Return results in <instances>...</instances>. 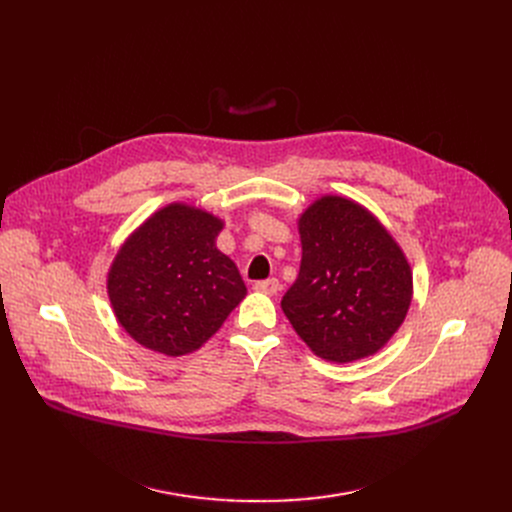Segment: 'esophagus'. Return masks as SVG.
<instances>
[{
	"label": "esophagus",
	"mask_w": 512,
	"mask_h": 512,
	"mask_svg": "<svg viewBox=\"0 0 512 512\" xmlns=\"http://www.w3.org/2000/svg\"><path fill=\"white\" fill-rule=\"evenodd\" d=\"M255 290H257V292H263V294H270V297H274V294L280 292V282H278L276 278L263 280V282H257V284H255Z\"/></svg>",
	"instance_id": "1"
}]
</instances>
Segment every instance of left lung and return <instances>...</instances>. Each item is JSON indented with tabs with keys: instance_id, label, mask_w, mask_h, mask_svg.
I'll return each mask as SVG.
<instances>
[{
	"instance_id": "left-lung-1",
	"label": "left lung",
	"mask_w": 512,
	"mask_h": 512,
	"mask_svg": "<svg viewBox=\"0 0 512 512\" xmlns=\"http://www.w3.org/2000/svg\"><path fill=\"white\" fill-rule=\"evenodd\" d=\"M297 226L301 270L282 299L294 332L332 363L382 351L413 301L405 251L378 215L344 195L317 197Z\"/></svg>"
}]
</instances>
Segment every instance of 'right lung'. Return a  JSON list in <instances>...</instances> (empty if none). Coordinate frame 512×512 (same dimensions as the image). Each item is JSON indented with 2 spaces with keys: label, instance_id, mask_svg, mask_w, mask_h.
Masks as SVG:
<instances>
[{
  "label": "right lung",
  "instance_id": "right-lung-1",
  "mask_svg": "<svg viewBox=\"0 0 512 512\" xmlns=\"http://www.w3.org/2000/svg\"><path fill=\"white\" fill-rule=\"evenodd\" d=\"M224 220L172 201L120 245L107 270V297L124 332L166 357L191 355L247 297L236 263L215 240Z\"/></svg>",
  "mask_w": 512,
  "mask_h": 512
}]
</instances>
